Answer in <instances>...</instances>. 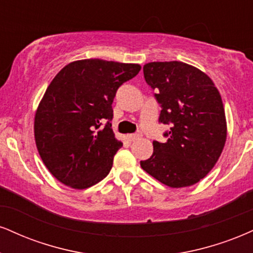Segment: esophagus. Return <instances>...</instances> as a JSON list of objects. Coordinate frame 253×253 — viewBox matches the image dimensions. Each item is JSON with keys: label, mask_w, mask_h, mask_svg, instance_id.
Returning a JSON list of instances; mask_svg holds the SVG:
<instances>
[{"label": "esophagus", "mask_w": 253, "mask_h": 253, "mask_svg": "<svg viewBox=\"0 0 253 253\" xmlns=\"http://www.w3.org/2000/svg\"><path fill=\"white\" fill-rule=\"evenodd\" d=\"M127 138H128L129 141H134V140L140 138V134H136V133H133V134H127Z\"/></svg>", "instance_id": "34e87169"}]
</instances>
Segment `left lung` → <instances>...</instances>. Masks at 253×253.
I'll return each instance as SVG.
<instances>
[{"label":"left lung","instance_id":"left-lung-1","mask_svg":"<svg viewBox=\"0 0 253 253\" xmlns=\"http://www.w3.org/2000/svg\"><path fill=\"white\" fill-rule=\"evenodd\" d=\"M144 77L160 103L159 123L169 125L166 142L153 141V154L141 169L173 188L191 186L213 169L226 141L221 96L213 81L196 67L150 62Z\"/></svg>","mask_w":253,"mask_h":253}]
</instances>
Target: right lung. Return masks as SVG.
Returning a JSON list of instances; mask_svg holds the SVG:
<instances>
[{
	"label": "right lung",
	"instance_id": "obj_1",
	"mask_svg": "<svg viewBox=\"0 0 253 253\" xmlns=\"http://www.w3.org/2000/svg\"><path fill=\"white\" fill-rule=\"evenodd\" d=\"M136 63L79 60L57 73L36 109L34 135L42 161L57 180L84 190L106 178L123 142L115 138L112 103L138 74Z\"/></svg>",
	"mask_w": 253,
	"mask_h": 253
}]
</instances>
